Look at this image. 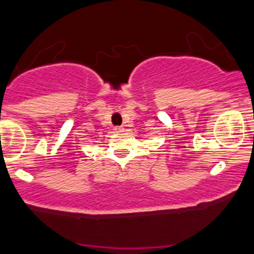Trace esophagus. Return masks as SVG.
Returning a JSON list of instances; mask_svg holds the SVG:
<instances>
[{"mask_svg": "<svg viewBox=\"0 0 254 254\" xmlns=\"http://www.w3.org/2000/svg\"><path fill=\"white\" fill-rule=\"evenodd\" d=\"M114 131L115 132H123V131H124V127H115Z\"/></svg>", "mask_w": 254, "mask_h": 254, "instance_id": "34e87169", "label": "esophagus"}]
</instances>
